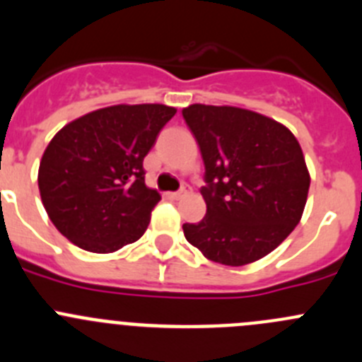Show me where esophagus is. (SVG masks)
Here are the masks:
<instances>
[{"label":"esophagus","instance_id":"1","mask_svg":"<svg viewBox=\"0 0 362 362\" xmlns=\"http://www.w3.org/2000/svg\"><path fill=\"white\" fill-rule=\"evenodd\" d=\"M189 191H191V189H189V185H184V187H182L180 189V191H177V192H171V198H173V199H178V198H182V196H185V194H187V192Z\"/></svg>","mask_w":362,"mask_h":362}]
</instances>
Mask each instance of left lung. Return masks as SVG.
<instances>
[{"mask_svg":"<svg viewBox=\"0 0 362 362\" xmlns=\"http://www.w3.org/2000/svg\"><path fill=\"white\" fill-rule=\"evenodd\" d=\"M205 164L206 214L184 235L212 262L247 265L274 251L303 217L310 171L288 127L256 111L182 110Z\"/></svg>","mask_w":362,"mask_h":362,"instance_id":"obj_1","label":"left lung"}]
</instances>
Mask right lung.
Returning <instances> with one entry per match:
<instances>
[{
	"label": "right lung",
	"mask_w": 362,
	"mask_h": 362,
	"mask_svg": "<svg viewBox=\"0 0 362 362\" xmlns=\"http://www.w3.org/2000/svg\"><path fill=\"white\" fill-rule=\"evenodd\" d=\"M177 113L164 104H117L69 122L49 141L38 191L56 230L90 252H115L146 231L160 194L143 159Z\"/></svg>",
	"instance_id": "right-lung-1"
}]
</instances>
